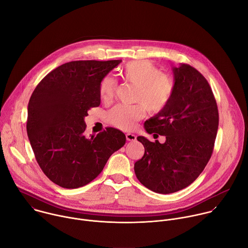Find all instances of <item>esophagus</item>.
<instances>
[{
    "label": "esophagus",
    "instance_id": "esophagus-1",
    "mask_svg": "<svg viewBox=\"0 0 248 248\" xmlns=\"http://www.w3.org/2000/svg\"><path fill=\"white\" fill-rule=\"evenodd\" d=\"M125 137H126L127 141H134L136 139V136L134 134H132V133H126Z\"/></svg>",
    "mask_w": 248,
    "mask_h": 248
}]
</instances>
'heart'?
<instances>
[{
  "label": "heart",
  "mask_w": 248,
  "mask_h": 248,
  "mask_svg": "<svg viewBox=\"0 0 248 248\" xmlns=\"http://www.w3.org/2000/svg\"><path fill=\"white\" fill-rule=\"evenodd\" d=\"M121 76L125 82L136 86L134 94L135 105H118L109 113L110 122L123 130H130L136 122L143 119L146 111L150 114L162 112L170 102L174 92L173 79L149 61H133L127 62L122 69ZM116 81L104 78L99 86L103 101H111L116 94Z\"/></svg>",
  "instance_id": "heart-1"
}]
</instances>
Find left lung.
<instances>
[{"label":"left lung","mask_w":248,"mask_h":248,"mask_svg":"<svg viewBox=\"0 0 248 248\" xmlns=\"http://www.w3.org/2000/svg\"><path fill=\"white\" fill-rule=\"evenodd\" d=\"M174 92L167 107L144 123L165 143L137 140L144 155L134 164L138 181L148 189L169 194L186 188L202 172L213 153L219 125L217 103L206 78L194 67H172Z\"/></svg>","instance_id":"1"}]
</instances>
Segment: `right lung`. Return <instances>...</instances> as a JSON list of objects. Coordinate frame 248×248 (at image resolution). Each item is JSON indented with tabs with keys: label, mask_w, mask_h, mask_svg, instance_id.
<instances>
[{
	"label": "right lung",
	"mask_w": 248,
	"mask_h": 248,
	"mask_svg": "<svg viewBox=\"0 0 248 248\" xmlns=\"http://www.w3.org/2000/svg\"><path fill=\"white\" fill-rule=\"evenodd\" d=\"M121 62H65L49 73L30 97L26 130L32 150L47 178L63 188L92 182L125 143V135L113 127L84 134L88 110L101 102V80Z\"/></svg>",
	"instance_id": "add662e5"
}]
</instances>
